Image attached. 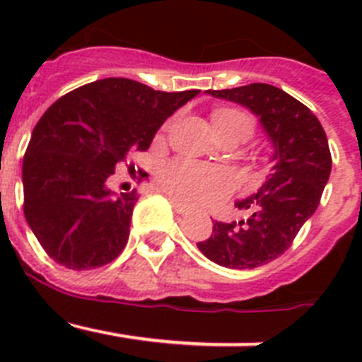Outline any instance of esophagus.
Here are the masks:
<instances>
[{
	"mask_svg": "<svg viewBox=\"0 0 362 362\" xmlns=\"http://www.w3.org/2000/svg\"><path fill=\"white\" fill-rule=\"evenodd\" d=\"M170 203H172V209H174L175 212L179 214V216H187V214L190 212V210H188L187 206H185V204L177 203V201H175V199H170Z\"/></svg>",
	"mask_w": 362,
	"mask_h": 362,
	"instance_id": "obj_1",
	"label": "esophagus"
}]
</instances>
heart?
<instances>
[{"mask_svg":"<svg viewBox=\"0 0 362 362\" xmlns=\"http://www.w3.org/2000/svg\"><path fill=\"white\" fill-rule=\"evenodd\" d=\"M214 130L219 137L235 136L245 141L254 132V119L248 112L221 108L212 114ZM232 175L219 166L177 159L161 170V187L166 194L185 204H206L232 190Z\"/></svg>","mask_w":362,"mask_h":362,"instance_id":"1","label":"heart"}]
</instances>
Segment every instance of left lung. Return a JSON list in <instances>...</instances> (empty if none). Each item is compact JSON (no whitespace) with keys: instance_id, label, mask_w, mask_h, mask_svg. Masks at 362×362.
<instances>
[{"instance_id":"obj_1","label":"left lung","mask_w":362,"mask_h":362,"mask_svg":"<svg viewBox=\"0 0 362 362\" xmlns=\"http://www.w3.org/2000/svg\"><path fill=\"white\" fill-rule=\"evenodd\" d=\"M206 94L248 108L274 145V166L263 187L235 203L250 216L239 223L216 221L212 235L197 243L216 264L252 270L288 250L317 210L332 172L328 139L313 112L277 86L250 83Z\"/></svg>"}]
</instances>
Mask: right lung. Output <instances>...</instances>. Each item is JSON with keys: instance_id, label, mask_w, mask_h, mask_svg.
Here are the masks:
<instances>
[{"instance_id": "add662e5", "label": "right lung", "mask_w": 362, "mask_h": 362, "mask_svg": "<svg viewBox=\"0 0 362 362\" xmlns=\"http://www.w3.org/2000/svg\"><path fill=\"white\" fill-rule=\"evenodd\" d=\"M197 94L107 78L45 112L23 158V212L49 257L70 270H90L123 252L137 194H116L107 179L132 153L148 150L159 127Z\"/></svg>"}]
</instances>
